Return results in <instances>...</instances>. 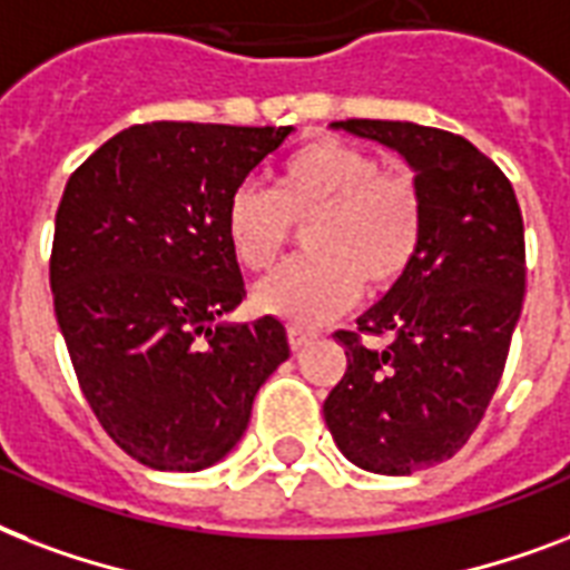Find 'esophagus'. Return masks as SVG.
<instances>
[{"label": "esophagus", "instance_id": "1", "mask_svg": "<svg viewBox=\"0 0 570 570\" xmlns=\"http://www.w3.org/2000/svg\"><path fill=\"white\" fill-rule=\"evenodd\" d=\"M315 338V333L312 330H306V326H297V324H288V345L294 347V351H299L303 345H308Z\"/></svg>", "mask_w": 570, "mask_h": 570}]
</instances>
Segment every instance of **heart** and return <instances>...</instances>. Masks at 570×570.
<instances>
[{"label": "heart", "instance_id": "1", "mask_svg": "<svg viewBox=\"0 0 570 570\" xmlns=\"http://www.w3.org/2000/svg\"><path fill=\"white\" fill-rule=\"evenodd\" d=\"M306 258L288 262L255 288L264 312L297 326L333 321L363 291L407 276L425 237V196L407 171L383 169L365 148L315 139L279 163L273 189L244 184L225 207V237L244 271L279 262L306 225Z\"/></svg>", "mask_w": 570, "mask_h": 570}]
</instances>
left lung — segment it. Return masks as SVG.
<instances>
[{
    "mask_svg": "<svg viewBox=\"0 0 570 570\" xmlns=\"http://www.w3.org/2000/svg\"><path fill=\"white\" fill-rule=\"evenodd\" d=\"M333 127L395 148L425 196L416 262L356 330L335 333L347 368L324 401L347 461L410 475L452 458L500 386L527 291L523 216L511 180L464 136L374 118ZM365 334L391 342L365 346Z\"/></svg>",
    "mask_w": 570,
    "mask_h": 570,
    "instance_id": "obj_1",
    "label": "left lung"
}]
</instances>
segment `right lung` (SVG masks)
<instances>
[{"label": "right lung", "instance_id": "1", "mask_svg": "<svg viewBox=\"0 0 570 570\" xmlns=\"http://www.w3.org/2000/svg\"><path fill=\"white\" fill-rule=\"evenodd\" d=\"M291 127L134 125L73 175L56 210L50 288L88 407L130 458L193 473L244 436L288 360L282 321L219 324L246 297L228 198Z\"/></svg>", "mask_w": 570, "mask_h": 570}]
</instances>
